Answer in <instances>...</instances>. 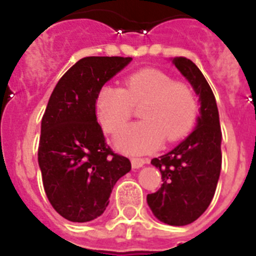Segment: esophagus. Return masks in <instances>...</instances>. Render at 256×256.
Masks as SVG:
<instances>
[{
  "mask_svg": "<svg viewBox=\"0 0 256 256\" xmlns=\"http://www.w3.org/2000/svg\"><path fill=\"white\" fill-rule=\"evenodd\" d=\"M130 162H132L133 168L138 169L141 168V166H144V165L148 162V160L144 159V158H132V159H130Z\"/></svg>",
  "mask_w": 256,
  "mask_h": 256,
  "instance_id": "obj_1",
  "label": "esophagus"
}]
</instances>
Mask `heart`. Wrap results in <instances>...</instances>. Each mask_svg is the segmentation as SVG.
<instances>
[{
	"instance_id": "heart-1",
	"label": "heart",
	"mask_w": 256,
	"mask_h": 256,
	"mask_svg": "<svg viewBox=\"0 0 256 256\" xmlns=\"http://www.w3.org/2000/svg\"><path fill=\"white\" fill-rule=\"evenodd\" d=\"M124 88L104 86L94 108L104 130L116 134L133 115V106L144 104L142 122L116 137V146L128 154H146L162 142H176L191 130L198 114V101L191 88L155 68H144L124 79Z\"/></svg>"
}]
</instances>
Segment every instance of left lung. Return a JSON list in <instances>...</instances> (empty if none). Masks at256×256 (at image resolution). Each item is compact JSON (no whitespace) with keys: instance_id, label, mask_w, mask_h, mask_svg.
<instances>
[{"instance_id":"1","label":"left lung","mask_w":256,"mask_h":256,"mask_svg":"<svg viewBox=\"0 0 256 256\" xmlns=\"http://www.w3.org/2000/svg\"><path fill=\"white\" fill-rule=\"evenodd\" d=\"M173 64L198 96L200 115L195 130L184 141L151 160L162 173V183L148 194V204L162 223L186 226L208 209L216 194L222 168V130L216 97L200 69L186 58H176Z\"/></svg>"}]
</instances>
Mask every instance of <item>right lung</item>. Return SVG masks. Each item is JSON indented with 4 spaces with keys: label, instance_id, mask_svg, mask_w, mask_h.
I'll return each instance as SVG.
<instances>
[{
    "label": "right lung",
    "instance_id": "right-lung-1",
    "mask_svg": "<svg viewBox=\"0 0 256 256\" xmlns=\"http://www.w3.org/2000/svg\"><path fill=\"white\" fill-rule=\"evenodd\" d=\"M132 58L90 56L76 61L52 91L40 124L38 164L52 208L84 223L105 212L116 180L130 170L106 144L94 101L100 88Z\"/></svg>",
    "mask_w": 256,
    "mask_h": 256
}]
</instances>
